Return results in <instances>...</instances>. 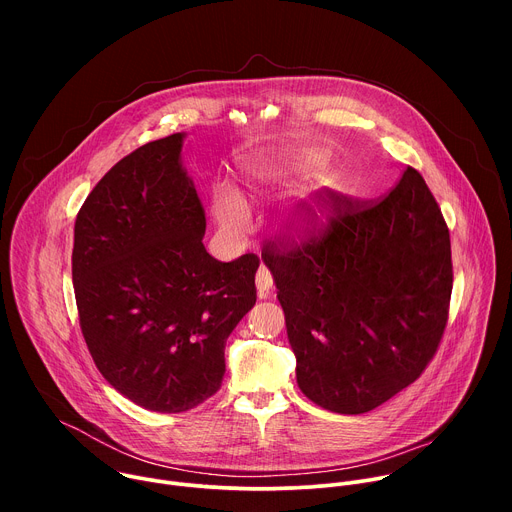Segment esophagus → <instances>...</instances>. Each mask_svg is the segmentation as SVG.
I'll return each instance as SVG.
<instances>
[{"instance_id":"1","label":"esophagus","mask_w":512,"mask_h":512,"mask_svg":"<svg viewBox=\"0 0 512 512\" xmlns=\"http://www.w3.org/2000/svg\"><path fill=\"white\" fill-rule=\"evenodd\" d=\"M255 285H257L259 298L265 300V298L269 296L271 285H273V277H271V273H269V269H267L265 265L259 267V271H257V275H255Z\"/></svg>"}]
</instances>
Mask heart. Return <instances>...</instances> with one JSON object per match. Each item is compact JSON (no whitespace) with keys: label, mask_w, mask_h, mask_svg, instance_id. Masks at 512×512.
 Segmentation results:
<instances>
[{"label":"heart","mask_w":512,"mask_h":512,"mask_svg":"<svg viewBox=\"0 0 512 512\" xmlns=\"http://www.w3.org/2000/svg\"><path fill=\"white\" fill-rule=\"evenodd\" d=\"M326 170H328L326 156L302 154V156H285V158L253 164L249 168V176L257 184L275 190V188L302 182V180H318L326 174ZM336 188H342V184H336ZM212 214L216 218V223L233 235L245 233L251 223V212L245 198L229 186H221L212 194Z\"/></svg>","instance_id":"obj_1"}]
</instances>
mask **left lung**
Instances as JSON below:
<instances>
[{
	"instance_id": "8db88e82",
	"label": "left lung",
	"mask_w": 512,
	"mask_h": 512,
	"mask_svg": "<svg viewBox=\"0 0 512 512\" xmlns=\"http://www.w3.org/2000/svg\"><path fill=\"white\" fill-rule=\"evenodd\" d=\"M324 194L328 225L300 245L281 239L261 257L277 285L302 393L328 411L358 415L417 381L440 346L454 277L450 231L409 166L379 200Z\"/></svg>"
}]
</instances>
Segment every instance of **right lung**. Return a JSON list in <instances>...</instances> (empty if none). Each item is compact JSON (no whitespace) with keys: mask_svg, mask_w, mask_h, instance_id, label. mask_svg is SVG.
<instances>
[{"mask_svg":"<svg viewBox=\"0 0 512 512\" xmlns=\"http://www.w3.org/2000/svg\"><path fill=\"white\" fill-rule=\"evenodd\" d=\"M186 133L141 145L81 206L72 283L81 330L109 385L158 413L221 389L225 344L255 306L259 257L208 255L206 218L182 166Z\"/></svg>","mask_w":512,"mask_h":512,"instance_id":"right-lung-1","label":"right lung"}]
</instances>
